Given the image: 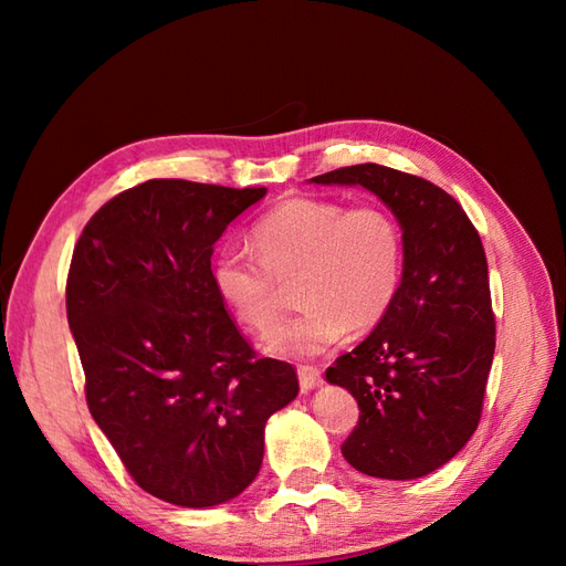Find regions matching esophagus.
Returning a JSON list of instances; mask_svg holds the SVG:
<instances>
[{
	"label": "esophagus",
	"instance_id": "34e87169",
	"mask_svg": "<svg viewBox=\"0 0 566 566\" xmlns=\"http://www.w3.org/2000/svg\"><path fill=\"white\" fill-rule=\"evenodd\" d=\"M297 378H300V389L302 391H312L316 389L323 380H321V370L314 366H300L297 368Z\"/></svg>",
	"mask_w": 566,
	"mask_h": 566
}]
</instances>
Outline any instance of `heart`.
I'll list each match as a JSON object with an SVG mask.
<instances>
[{"mask_svg": "<svg viewBox=\"0 0 566 566\" xmlns=\"http://www.w3.org/2000/svg\"><path fill=\"white\" fill-rule=\"evenodd\" d=\"M256 255L227 245L212 260V287L252 333L279 321L283 285L302 312L266 339L279 356H316L345 331H373L399 295L403 235L389 212L321 198H290L252 227Z\"/></svg>", "mask_w": 566, "mask_h": 566, "instance_id": "b5f03b06", "label": "heart"}]
</instances>
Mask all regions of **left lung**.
<instances>
[{
  "mask_svg": "<svg viewBox=\"0 0 566 566\" xmlns=\"http://www.w3.org/2000/svg\"><path fill=\"white\" fill-rule=\"evenodd\" d=\"M361 186L403 235L399 295L373 333L325 370L358 403L342 455L368 476L439 470L474 434L495 349L486 254L460 205L427 179L375 163L310 179Z\"/></svg>",
  "mask_w": 566,
  "mask_h": 566,
  "instance_id": "obj_1",
  "label": "left lung"
}]
</instances>
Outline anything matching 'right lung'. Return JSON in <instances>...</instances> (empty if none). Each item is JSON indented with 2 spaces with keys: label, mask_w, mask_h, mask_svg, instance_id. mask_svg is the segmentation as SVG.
Listing matches in <instances>:
<instances>
[{
  "label": "right lung",
  "mask_w": 566,
  "mask_h": 566,
  "mask_svg": "<svg viewBox=\"0 0 566 566\" xmlns=\"http://www.w3.org/2000/svg\"><path fill=\"white\" fill-rule=\"evenodd\" d=\"M266 188L150 179L84 227L65 306L92 418L134 482L181 507L241 495L295 368L256 358L212 287L214 243Z\"/></svg>",
  "instance_id": "right-lung-1"
}]
</instances>
